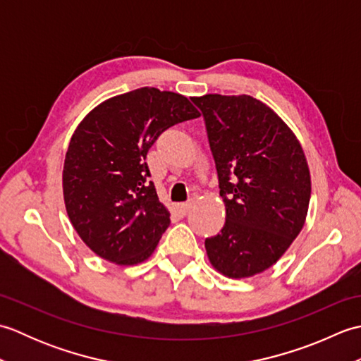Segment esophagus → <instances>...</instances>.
Returning <instances> with one entry per match:
<instances>
[{
    "label": "esophagus",
    "instance_id": "34e87169",
    "mask_svg": "<svg viewBox=\"0 0 361 361\" xmlns=\"http://www.w3.org/2000/svg\"><path fill=\"white\" fill-rule=\"evenodd\" d=\"M190 206H192V203H180V204H176V211H178L181 216H186L190 209Z\"/></svg>",
    "mask_w": 361,
    "mask_h": 361
}]
</instances>
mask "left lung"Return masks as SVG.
<instances>
[{
	"mask_svg": "<svg viewBox=\"0 0 361 361\" xmlns=\"http://www.w3.org/2000/svg\"><path fill=\"white\" fill-rule=\"evenodd\" d=\"M202 110L226 221L204 240L209 262L233 279L278 262L304 226L310 172L295 133L248 94L192 97Z\"/></svg>",
	"mask_w": 361,
	"mask_h": 361,
	"instance_id": "1",
	"label": "left lung"
}]
</instances>
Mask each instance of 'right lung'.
<instances>
[{
    "label": "right lung",
    "instance_id": "add662e5",
    "mask_svg": "<svg viewBox=\"0 0 361 361\" xmlns=\"http://www.w3.org/2000/svg\"><path fill=\"white\" fill-rule=\"evenodd\" d=\"M198 116L188 97L144 87L106 99L75 128L63 164L65 208L99 257L136 265L155 251L171 214L145 157L164 130Z\"/></svg>",
    "mask_w": 361,
    "mask_h": 361
}]
</instances>
